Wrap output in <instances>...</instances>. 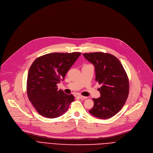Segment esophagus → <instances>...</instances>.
<instances>
[{
  "label": "esophagus",
  "instance_id": "1",
  "mask_svg": "<svg viewBox=\"0 0 153 153\" xmlns=\"http://www.w3.org/2000/svg\"><path fill=\"white\" fill-rule=\"evenodd\" d=\"M79 97L80 99H82V100H86V99L88 98L87 97L83 96H82V95H79Z\"/></svg>",
  "mask_w": 153,
  "mask_h": 153
}]
</instances>
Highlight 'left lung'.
Wrapping results in <instances>:
<instances>
[{"mask_svg":"<svg viewBox=\"0 0 153 153\" xmlns=\"http://www.w3.org/2000/svg\"><path fill=\"white\" fill-rule=\"evenodd\" d=\"M85 58L95 68L96 81L101 85V97L93 98L94 106L89 112L101 119L112 117L126 102L129 93V81L120 60L108 53H83Z\"/></svg>","mask_w":153,"mask_h":153,"instance_id":"8db88e82","label":"left lung"}]
</instances>
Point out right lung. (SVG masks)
<instances>
[{
  "instance_id": "1",
  "label": "right lung",
  "mask_w": 153,
  "mask_h": 153,
  "mask_svg": "<svg viewBox=\"0 0 153 153\" xmlns=\"http://www.w3.org/2000/svg\"><path fill=\"white\" fill-rule=\"evenodd\" d=\"M80 52L50 53L36 59L28 74L26 91L38 112L48 118H56L66 112L75 97L67 94L57 84L63 80Z\"/></svg>"
}]
</instances>
